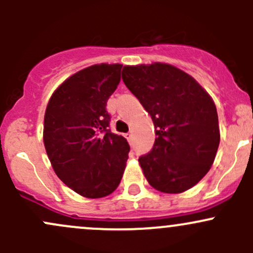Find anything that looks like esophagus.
<instances>
[{
    "label": "esophagus",
    "instance_id": "34e87169",
    "mask_svg": "<svg viewBox=\"0 0 253 253\" xmlns=\"http://www.w3.org/2000/svg\"><path fill=\"white\" fill-rule=\"evenodd\" d=\"M125 137H126V139H127V141H128V142H131V141H132V137H133V136H132V133H131V132H128V133H126V134H125Z\"/></svg>",
    "mask_w": 253,
    "mask_h": 253
}]
</instances>
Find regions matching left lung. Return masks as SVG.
I'll list each match as a JSON object with an SVG mask.
<instances>
[{"label": "left lung", "instance_id": "obj_1", "mask_svg": "<svg viewBox=\"0 0 253 253\" xmlns=\"http://www.w3.org/2000/svg\"><path fill=\"white\" fill-rule=\"evenodd\" d=\"M122 81L155 126L152 150L138 159L149 185L165 193L193 187L211 169L220 142L209 94L168 63L125 66Z\"/></svg>", "mask_w": 253, "mask_h": 253}]
</instances>
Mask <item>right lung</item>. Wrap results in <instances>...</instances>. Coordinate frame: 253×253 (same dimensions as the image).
<instances>
[{
    "label": "right lung",
    "mask_w": 253,
    "mask_h": 253,
    "mask_svg": "<svg viewBox=\"0 0 253 253\" xmlns=\"http://www.w3.org/2000/svg\"><path fill=\"white\" fill-rule=\"evenodd\" d=\"M122 65H94L66 79L47 104L44 144L56 175L86 198L110 195L120 185L129 145L109 128L106 103Z\"/></svg>",
    "instance_id": "1"
}]
</instances>
